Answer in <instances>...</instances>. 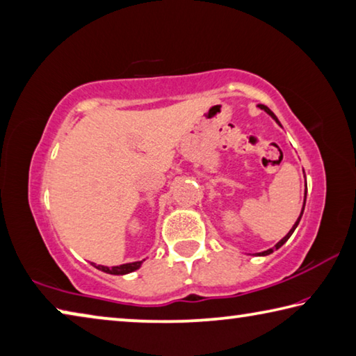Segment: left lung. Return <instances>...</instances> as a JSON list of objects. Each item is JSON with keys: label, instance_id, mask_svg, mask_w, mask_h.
<instances>
[{"label": "left lung", "instance_id": "1", "mask_svg": "<svg viewBox=\"0 0 356 356\" xmlns=\"http://www.w3.org/2000/svg\"><path fill=\"white\" fill-rule=\"evenodd\" d=\"M259 107H260L261 110H265V112H266L268 115H270V116H271V118H273V120H275V121H276V123H277L279 126H281V123H279V120H277V116H276L275 113H273L270 108H268L266 106H261V104H259ZM302 172H305V170H302ZM305 205H306V195H305V203H302V209H301V214H300V218H298V219H296V222L293 224V227H292V229H290V232L287 233V235H285V236L282 238V240H281V241H279V243L276 244V246H275V248H271V249H266V250H264V252H257V255H261V257H264V255H270L271 252H275V249H279V248H281V246H282V244H284L285 241H287L290 236H292V233L295 232V229H296V227H298V224H300V220H301V216H302V211H305Z\"/></svg>", "mask_w": 356, "mask_h": 356}]
</instances>
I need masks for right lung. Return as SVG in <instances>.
Returning a JSON list of instances; mask_svg holds the SVG:
<instances>
[{
  "label": "right lung",
  "instance_id": "add662e5",
  "mask_svg": "<svg viewBox=\"0 0 356 356\" xmlns=\"http://www.w3.org/2000/svg\"><path fill=\"white\" fill-rule=\"evenodd\" d=\"M142 264H143V260L142 261H132V264H124V265H120V266H112V268L102 266V265H96V264H91V265L95 266V268H97V270L104 271V273H108V275L120 276V275H127V273H132V271L138 270V268L142 266Z\"/></svg>",
  "mask_w": 356,
  "mask_h": 356
}]
</instances>
